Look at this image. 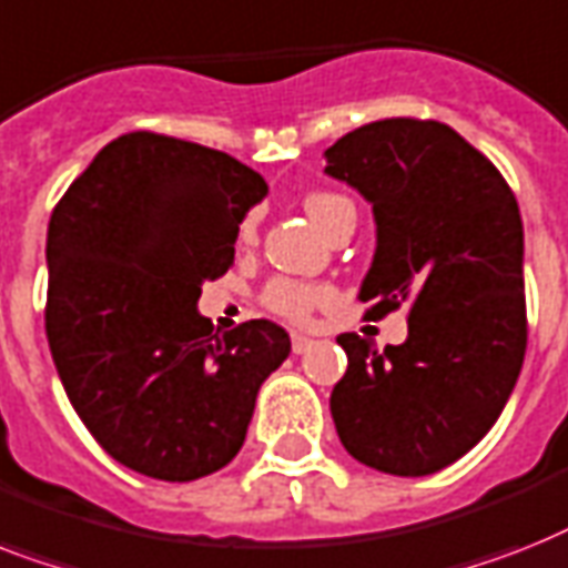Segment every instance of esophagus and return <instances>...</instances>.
Here are the masks:
<instances>
[{
	"mask_svg": "<svg viewBox=\"0 0 568 568\" xmlns=\"http://www.w3.org/2000/svg\"><path fill=\"white\" fill-rule=\"evenodd\" d=\"M312 344H315V338H308L306 332H292V349L297 353V356L308 353V349H312Z\"/></svg>",
	"mask_w": 568,
	"mask_h": 568,
	"instance_id": "esophagus-1",
	"label": "esophagus"
}]
</instances>
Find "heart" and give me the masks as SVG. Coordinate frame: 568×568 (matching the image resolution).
Returning <instances> with one entry per match:
<instances>
[{
	"label": "heart",
	"instance_id": "b5f03b06",
	"mask_svg": "<svg viewBox=\"0 0 568 568\" xmlns=\"http://www.w3.org/2000/svg\"><path fill=\"white\" fill-rule=\"evenodd\" d=\"M341 204H344V197L317 192V195L306 197V212H308V219L315 221L317 227H324L326 219H329V212ZM253 227H256V221H253V215H251V219L242 224V239H251ZM262 300H265V306H268L271 312H276V315L294 317V321H300V317H306L308 308L317 303V292L312 288V285L297 283V280L276 276V280H271L268 283V288H265Z\"/></svg>",
	"mask_w": 568,
	"mask_h": 568
}]
</instances>
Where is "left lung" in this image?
<instances>
[{"mask_svg": "<svg viewBox=\"0 0 568 568\" xmlns=\"http://www.w3.org/2000/svg\"><path fill=\"white\" fill-rule=\"evenodd\" d=\"M329 178L373 206L358 300L408 303V338L338 335L347 373L329 412L344 449L390 476H432L499 419L525 358L523 215L499 169L440 122L382 119L324 151Z\"/></svg>", "mask_w": 568, "mask_h": 568, "instance_id": "obj_1", "label": "left lung"}]
</instances>
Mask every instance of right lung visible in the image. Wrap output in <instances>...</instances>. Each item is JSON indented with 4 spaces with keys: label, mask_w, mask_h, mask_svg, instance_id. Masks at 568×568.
<instances>
[{
    "label": "right lung",
    "mask_w": 568,
    "mask_h": 568,
    "mask_svg": "<svg viewBox=\"0 0 568 568\" xmlns=\"http://www.w3.org/2000/svg\"><path fill=\"white\" fill-rule=\"evenodd\" d=\"M265 195L236 156L140 131L108 142L54 206L49 349L81 423L128 469L195 481L227 467L292 353L271 321L219 335L197 312Z\"/></svg>",
    "instance_id": "1"
}]
</instances>
